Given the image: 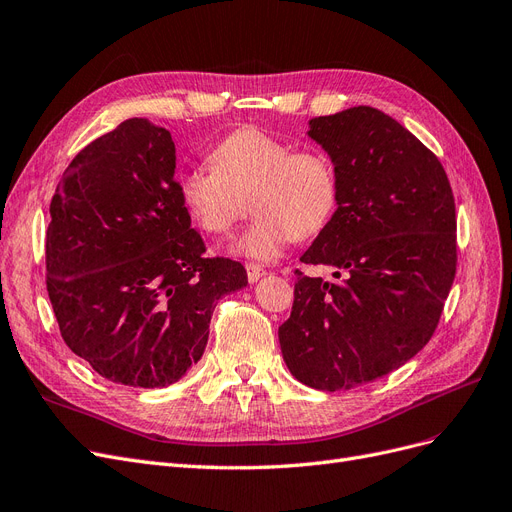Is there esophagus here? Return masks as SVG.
<instances>
[{"label": "esophagus", "instance_id": "esophagus-1", "mask_svg": "<svg viewBox=\"0 0 512 512\" xmlns=\"http://www.w3.org/2000/svg\"><path fill=\"white\" fill-rule=\"evenodd\" d=\"M246 276H249L251 282H257L261 276H266V270L257 266V263H246Z\"/></svg>", "mask_w": 512, "mask_h": 512}]
</instances>
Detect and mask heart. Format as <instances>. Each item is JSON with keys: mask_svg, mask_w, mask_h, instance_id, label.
I'll use <instances>...</instances> for the list:
<instances>
[{"mask_svg": "<svg viewBox=\"0 0 512 512\" xmlns=\"http://www.w3.org/2000/svg\"><path fill=\"white\" fill-rule=\"evenodd\" d=\"M211 162L183 170L179 196L213 236L230 234L249 200L255 219L234 249L253 259H276L293 238L325 232L342 200L337 166L327 151L297 149L255 126L225 135L213 147Z\"/></svg>", "mask_w": 512, "mask_h": 512, "instance_id": "heart-1", "label": "heart"}]
</instances>
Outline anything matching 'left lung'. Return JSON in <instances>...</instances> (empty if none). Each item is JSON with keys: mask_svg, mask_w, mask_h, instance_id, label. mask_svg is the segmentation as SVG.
<instances>
[{"mask_svg": "<svg viewBox=\"0 0 512 512\" xmlns=\"http://www.w3.org/2000/svg\"><path fill=\"white\" fill-rule=\"evenodd\" d=\"M308 135L333 158L342 200L301 261L345 278L295 270L278 339L301 384L350 390L430 342L456 278V202L439 158L380 109L314 118Z\"/></svg>", "mask_w": 512, "mask_h": 512, "instance_id": "obj_1", "label": "left lung"}]
</instances>
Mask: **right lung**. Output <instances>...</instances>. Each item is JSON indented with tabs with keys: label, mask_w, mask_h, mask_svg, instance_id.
<instances>
[{
	"label": "right lung",
	"mask_w": 512,
	"mask_h": 512,
	"mask_svg": "<svg viewBox=\"0 0 512 512\" xmlns=\"http://www.w3.org/2000/svg\"><path fill=\"white\" fill-rule=\"evenodd\" d=\"M166 128L130 118L71 160L50 202L46 289L71 352L111 382L160 388L200 361L242 263L206 257Z\"/></svg>",
	"instance_id": "right-lung-1"
}]
</instances>
